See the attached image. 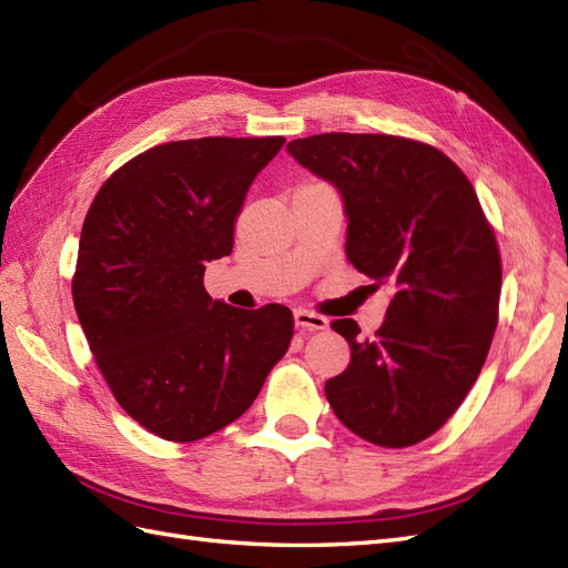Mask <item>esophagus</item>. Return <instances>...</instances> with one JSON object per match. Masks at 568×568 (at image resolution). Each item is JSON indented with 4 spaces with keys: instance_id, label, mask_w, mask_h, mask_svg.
I'll return each mask as SVG.
<instances>
[{
    "instance_id": "34e87169",
    "label": "esophagus",
    "mask_w": 568,
    "mask_h": 568,
    "mask_svg": "<svg viewBox=\"0 0 568 568\" xmlns=\"http://www.w3.org/2000/svg\"><path fill=\"white\" fill-rule=\"evenodd\" d=\"M295 324L300 328H307V331H326L328 318L322 316V314L307 312V310H295Z\"/></svg>"
}]
</instances>
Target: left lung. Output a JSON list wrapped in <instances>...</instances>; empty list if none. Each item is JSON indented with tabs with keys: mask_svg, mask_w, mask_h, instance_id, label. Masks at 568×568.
Returning a JSON list of instances; mask_svg holds the SVG:
<instances>
[{
	"mask_svg": "<svg viewBox=\"0 0 568 568\" xmlns=\"http://www.w3.org/2000/svg\"><path fill=\"white\" fill-rule=\"evenodd\" d=\"M302 168L338 189L347 261L394 297L374 338L333 322L351 365L326 382L341 423L403 448L458 410L483 369L499 318L501 258L470 180L423 141L316 134L287 143Z\"/></svg>",
	"mask_w": 568,
	"mask_h": 568,
	"instance_id": "8db88e82",
	"label": "left lung"
}]
</instances>
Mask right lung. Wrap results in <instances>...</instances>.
I'll return each instance as SVG.
<instances>
[{
  "mask_svg": "<svg viewBox=\"0 0 568 568\" xmlns=\"http://www.w3.org/2000/svg\"><path fill=\"white\" fill-rule=\"evenodd\" d=\"M283 136L155 145L100 186L71 295L112 396L168 442H196L250 408L293 341L283 304L213 300L203 271L230 256L235 221Z\"/></svg>",
  "mask_w": 568,
  "mask_h": 568,
  "instance_id": "obj_1",
  "label": "right lung"
}]
</instances>
